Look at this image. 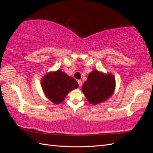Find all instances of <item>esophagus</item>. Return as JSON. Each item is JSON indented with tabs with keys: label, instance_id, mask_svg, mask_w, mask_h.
Segmentation results:
<instances>
[{
	"label": "esophagus",
	"instance_id": "obj_1",
	"mask_svg": "<svg viewBox=\"0 0 153 153\" xmlns=\"http://www.w3.org/2000/svg\"><path fill=\"white\" fill-rule=\"evenodd\" d=\"M78 85H79V87H81L82 85V80H78Z\"/></svg>",
	"mask_w": 153,
	"mask_h": 153
}]
</instances>
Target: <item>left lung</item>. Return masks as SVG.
<instances>
[{"mask_svg": "<svg viewBox=\"0 0 153 153\" xmlns=\"http://www.w3.org/2000/svg\"><path fill=\"white\" fill-rule=\"evenodd\" d=\"M115 89V79L111 73L94 69L88 75L82 91L88 102L92 105L101 103L110 98Z\"/></svg>", "mask_w": 153, "mask_h": 153, "instance_id": "left-lung-1", "label": "left lung"}]
</instances>
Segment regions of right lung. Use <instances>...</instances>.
<instances>
[{"mask_svg": "<svg viewBox=\"0 0 153 153\" xmlns=\"http://www.w3.org/2000/svg\"><path fill=\"white\" fill-rule=\"evenodd\" d=\"M41 84L46 97L54 104L61 103L69 92L78 87L76 80L59 69L46 74Z\"/></svg>", "mask_w": 153, "mask_h": 153, "instance_id": "obj_1", "label": "right lung"}]
</instances>
